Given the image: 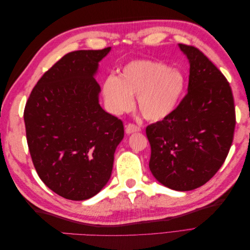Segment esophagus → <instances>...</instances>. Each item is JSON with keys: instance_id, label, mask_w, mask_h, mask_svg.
I'll list each match as a JSON object with an SVG mask.
<instances>
[{"instance_id": "obj_1", "label": "esophagus", "mask_w": 250, "mask_h": 250, "mask_svg": "<svg viewBox=\"0 0 250 250\" xmlns=\"http://www.w3.org/2000/svg\"><path fill=\"white\" fill-rule=\"evenodd\" d=\"M141 131V128L138 125H134V124H128L125 126V132L127 134H131L134 132H139Z\"/></svg>"}]
</instances>
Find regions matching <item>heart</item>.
<instances>
[{
	"instance_id": "heart-1",
	"label": "heart",
	"mask_w": 250,
	"mask_h": 250,
	"mask_svg": "<svg viewBox=\"0 0 250 250\" xmlns=\"http://www.w3.org/2000/svg\"><path fill=\"white\" fill-rule=\"evenodd\" d=\"M186 77L178 69L160 62L133 60L121 70L119 77L109 76L103 83V97L115 115L130 110L133 96L143 117L157 122L175 111L183 99Z\"/></svg>"
}]
</instances>
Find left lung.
<instances>
[{
    "label": "left lung",
    "mask_w": 250,
    "mask_h": 250,
    "mask_svg": "<svg viewBox=\"0 0 250 250\" xmlns=\"http://www.w3.org/2000/svg\"><path fill=\"white\" fill-rule=\"evenodd\" d=\"M188 59V94L170 117L146 128L149 168L165 187L191 191L221 168L230 149L236 112L229 81L197 48L179 43Z\"/></svg>",
    "instance_id": "8db88e82"
}]
</instances>
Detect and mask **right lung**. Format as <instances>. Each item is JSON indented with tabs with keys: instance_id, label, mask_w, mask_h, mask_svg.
<instances>
[{
	"instance_id": "right-lung-1",
	"label": "right lung",
	"mask_w": 250,
	"mask_h": 250,
	"mask_svg": "<svg viewBox=\"0 0 250 250\" xmlns=\"http://www.w3.org/2000/svg\"><path fill=\"white\" fill-rule=\"evenodd\" d=\"M110 47L67 53L36 83L25 106L27 143L35 170L50 190L86 200L108 183L122 121L99 104L95 79Z\"/></svg>"
}]
</instances>
